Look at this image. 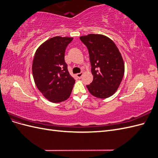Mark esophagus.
<instances>
[{
	"label": "esophagus",
	"instance_id": "obj_1",
	"mask_svg": "<svg viewBox=\"0 0 158 158\" xmlns=\"http://www.w3.org/2000/svg\"><path fill=\"white\" fill-rule=\"evenodd\" d=\"M82 75H83V73H80L76 74V76H77L78 78H81V77H82Z\"/></svg>",
	"mask_w": 158,
	"mask_h": 158
}]
</instances>
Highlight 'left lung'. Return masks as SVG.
<instances>
[{
    "label": "left lung",
    "instance_id": "1",
    "mask_svg": "<svg viewBox=\"0 0 158 158\" xmlns=\"http://www.w3.org/2000/svg\"><path fill=\"white\" fill-rule=\"evenodd\" d=\"M86 45L94 76L92 82L86 87L95 98L106 99L117 92L125 73V64L115 44L102 34L80 36Z\"/></svg>",
    "mask_w": 158,
    "mask_h": 158
}]
</instances>
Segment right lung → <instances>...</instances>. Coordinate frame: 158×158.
I'll list each match as a JSON object with an SVG mask.
<instances>
[{
	"instance_id": "1",
	"label": "right lung",
	"mask_w": 158,
	"mask_h": 158,
	"mask_svg": "<svg viewBox=\"0 0 158 158\" xmlns=\"http://www.w3.org/2000/svg\"><path fill=\"white\" fill-rule=\"evenodd\" d=\"M73 37L56 36L38 47L32 63V73L37 88L52 103L69 98L75 80L64 61L66 47Z\"/></svg>"
}]
</instances>
